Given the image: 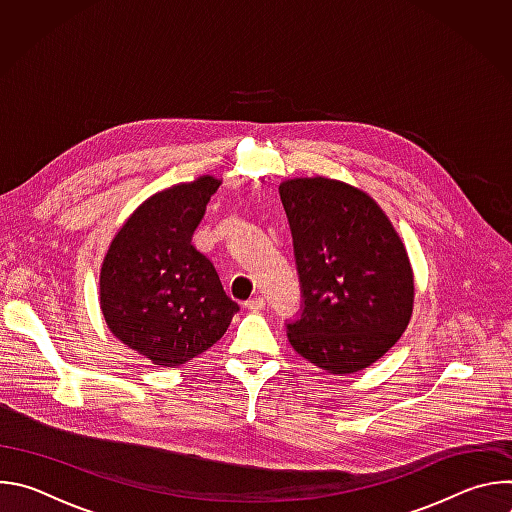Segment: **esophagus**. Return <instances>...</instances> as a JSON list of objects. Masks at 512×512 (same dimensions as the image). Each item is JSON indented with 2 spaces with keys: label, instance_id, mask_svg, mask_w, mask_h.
Wrapping results in <instances>:
<instances>
[{
  "label": "esophagus",
  "instance_id": "obj_1",
  "mask_svg": "<svg viewBox=\"0 0 512 512\" xmlns=\"http://www.w3.org/2000/svg\"><path fill=\"white\" fill-rule=\"evenodd\" d=\"M245 308L251 310V312H261V310L265 308V300L259 298V296H255V298H251V300L245 302Z\"/></svg>",
  "mask_w": 512,
  "mask_h": 512
}]
</instances>
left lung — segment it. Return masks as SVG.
Segmentation results:
<instances>
[{
  "instance_id": "obj_1",
  "label": "left lung",
  "mask_w": 512,
  "mask_h": 512,
  "mask_svg": "<svg viewBox=\"0 0 512 512\" xmlns=\"http://www.w3.org/2000/svg\"><path fill=\"white\" fill-rule=\"evenodd\" d=\"M296 265L302 318L287 324L300 356L330 375L371 367L409 326L415 279L407 249L364 190L312 176L279 184Z\"/></svg>"
}]
</instances>
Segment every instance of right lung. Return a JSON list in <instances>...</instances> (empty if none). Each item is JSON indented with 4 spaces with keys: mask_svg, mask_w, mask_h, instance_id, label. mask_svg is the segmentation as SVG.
I'll use <instances>...</instances> for the list:
<instances>
[{
    "mask_svg": "<svg viewBox=\"0 0 512 512\" xmlns=\"http://www.w3.org/2000/svg\"><path fill=\"white\" fill-rule=\"evenodd\" d=\"M210 174L143 200L115 233L99 275L107 328L160 367H180L227 332L239 306L214 265L192 245L210 196Z\"/></svg>",
    "mask_w": 512,
    "mask_h": 512,
    "instance_id": "obj_1",
    "label": "right lung"
}]
</instances>
